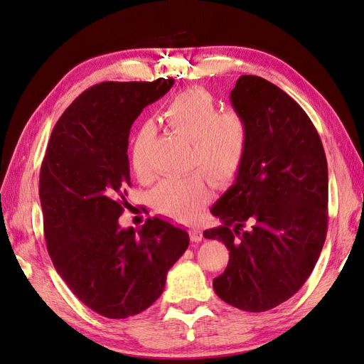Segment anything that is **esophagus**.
<instances>
[{"instance_id":"obj_1","label":"esophagus","mask_w":364,"mask_h":364,"mask_svg":"<svg viewBox=\"0 0 364 364\" xmlns=\"http://www.w3.org/2000/svg\"><path fill=\"white\" fill-rule=\"evenodd\" d=\"M202 237H203L202 229H199V228H191L190 229V238H191V241H200Z\"/></svg>"}]
</instances>
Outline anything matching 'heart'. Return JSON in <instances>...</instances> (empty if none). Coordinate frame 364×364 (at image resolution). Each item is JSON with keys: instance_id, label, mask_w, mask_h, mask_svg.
Segmentation results:
<instances>
[{"instance_id": "heart-1", "label": "heart", "mask_w": 364, "mask_h": 364, "mask_svg": "<svg viewBox=\"0 0 364 364\" xmlns=\"http://www.w3.org/2000/svg\"><path fill=\"white\" fill-rule=\"evenodd\" d=\"M162 117L174 134L191 141L190 168L203 171L215 186L234 181L249 147V124L243 115L237 111L220 112L211 94L191 87L174 95ZM155 135V124L144 123L132 141L130 165L141 181L151 174L150 150ZM209 199L208 181L199 171L183 179H164L150 194L151 205L178 222H191Z\"/></svg>"}]
</instances>
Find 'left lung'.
I'll list each match as a JSON object with an SVG mask.
<instances>
[{
	"instance_id": "left-lung-1",
	"label": "left lung",
	"mask_w": 364,
	"mask_h": 364,
	"mask_svg": "<svg viewBox=\"0 0 364 364\" xmlns=\"http://www.w3.org/2000/svg\"><path fill=\"white\" fill-rule=\"evenodd\" d=\"M247 119L249 147L235 183L211 213L222 220L205 238L229 249L213 282L243 311L272 310L297 293L321 255L328 229V165L311 119L281 87L241 75L230 91Z\"/></svg>"
}]
</instances>
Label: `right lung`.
<instances>
[{
    "label": "right lung",
    "instance_id": "add662e5",
    "mask_svg": "<svg viewBox=\"0 0 364 364\" xmlns=\"http://www.w3.org/2000/svg\"><path fill=\"white\" fill-rule=\"evenodd\" d=\"M173 83L161 77L94 85L62 114L42 161L39 196L50 258L71 291L109 318L147 310L190 245L185 229L158 217L138 230L118 225L130 186V127Z\"/></svg>",
    "mask_w": 364,
    "mask_h": 364
}]
</instances>
